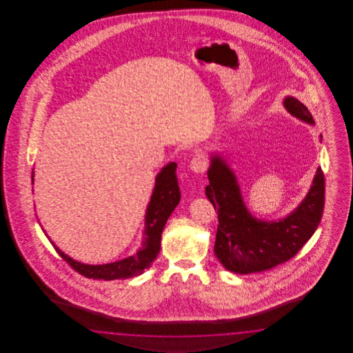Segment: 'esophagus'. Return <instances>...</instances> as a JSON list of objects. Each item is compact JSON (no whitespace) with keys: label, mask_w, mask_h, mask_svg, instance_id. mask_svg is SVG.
I'll use <instances>...</instances> for the list:
<instances>
[{"label":"esophagus","mask_w":353,"mask_h":353,"mask_svg":"<svg viewBox=\"0 0 353 353\" xmlns=\"http://www.w3.org/2000/svg\"><path fill=\"white\" fill-rule=\"evenodd\" d=\"M207 160L204 157L201 155H195L194 158L190 160L189 163V168L194 172V173H204L207 170Z\"/></svg>","instance_id":"1"}]
</instances>
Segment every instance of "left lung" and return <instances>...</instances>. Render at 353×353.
<instances>
[{
	"label": "left lung",
	"mask_w": 353,
	"mask_h": 353,
	"mask_svg": "<svg viewBox=\"0 0 353 353\" xmlns=\"http://www.w3.org/2000/svg\"><path fill=\"white\" fill-rule=\"evenodd\" d=\"M284 105L295 117L313 123L296 98L286 97ZM208 180L205 195L218 213L214 254L227 270L245 275L270 270L296 255L321 223L325 190L321 168L307 198L279 222H263L248 213L234 175L217 155L212 158Z\"/></svg>",
	"instance_id": "left-lung-1"
}]
</instances>
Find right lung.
<instances>
[{"instance_id":"right-lung-1","label":"right lung","mask_w":353,"mask_h":353,"mask_svg":"<svg viewBox=\"0 0 353 353\" xmlns=\"http://www.w3.org/2000/svg\"><path fill=\"white\" fill-rule=\"evenodd\" d=\"M176 164L170 163L161 170L157 176V183L151 195L150 203L146 212V228L143 237V248L134 256L121 260L117 263L105 265H84L74 261L69 256L63 254L59 248L52 242L57 252L68 265L88 279H103V280H117V279L134 278L141 275L148 270L158 257L160 252L161 233L164 230L168 218L173 213L180 201V189L176 178ZM34 180V173H32Z\"/></svg>"}]
</instances>
